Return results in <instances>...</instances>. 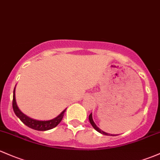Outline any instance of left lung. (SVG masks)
<instances>
[{
  "label": "left lung",
  "mask_w": 160,
  "mask_h": 160,
  "mask_svg": "<svg viewBox=\"0 0 160 160\" xmlns=\"http://www.w3.org/2000/svg\"><path fill=\"white\" fill-rule=\"evenodd\" d=\"M89 121H90V123H91V124L92 125V127H93V128L95 129L96 130H97L98 132H99V133H102V134H104V135H110L109 133H105V132H104V131H102V130H101V129H99L98 128L97 126H96V124L95 123H94V122L93 121V119H92V114H90V115H89ZM112 135V134H111Z\"/></svg>",
  "instance_id": "8db88e82"
}]
</instances>
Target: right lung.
<instances>
[{"mask_svg": "<svg viewBox=\"0 0 160 160\" xmlns=\"http://www.w3.org/2000/svg\"><path fill=\"white\" fill-rule=\"evenodd\" d=\"M12 106H13V111H14L15 114L20 118V120L27 125L29 128L33 129L36 130H39V131H45V130H50L56 128L58 124L61 122L62 120L63 116H64L65 111L66 110L62 111L59 116L56 117L54 119L50 120V121H37V120L32 119V118H29L27 115L23 114L21 111H20L18 105H17L16 100H15V88L13 89V102H12Z\"/></svg>", "mask_w": 160, "mask_h": 160, "instance_id": "add662e5", "label": "right lung"}]
</instances>
